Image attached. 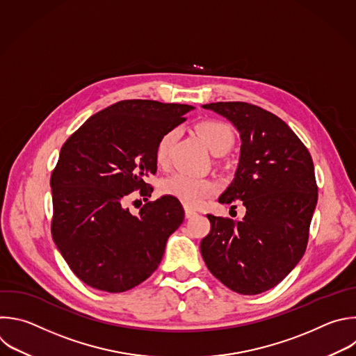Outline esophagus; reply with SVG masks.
<instances>
[{"mask_svg":"<svg viewBox=\"0 0 356 356\" xmlns=\"http://www.w3.org/2000/svg\"><path fill=\"white\" fill-rule=\"evenodd\" d=\"M184 213H186V218H191V216L197 215V211L191 209V208H184Z\"/></svg>","mask_w":356,"mask_h":356,"instance_id":"1","label":"esophagus"}]
</instances>
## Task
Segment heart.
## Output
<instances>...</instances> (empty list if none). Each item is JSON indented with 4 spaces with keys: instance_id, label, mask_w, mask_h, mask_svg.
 <instances>
[{
    "instance_id": "heart-1",
    "label": "heart",
    "mask_w": 356,
    "mask_h": 356,
    "mask_svg": "<svg viewBox=\"0 0 356 356\" xmlns=\"http://www.w3.org/2000/svg\"><path fill=\"white\" fill-rule=\"evenodd\" d=\"M195 131L205 145L216 155L226 152L234 141L230 126L220 120H202L195 124ZM175 137V130H168L158 138L154 155L159 166H165L168 163ZM216 190L218 184L212 179L191 177L183 173L172 175L165 179L161 186L162 194L175 197L186 207L191 208L198 207L207 197L215 194Z\"/></svg>"
}]
</instances>
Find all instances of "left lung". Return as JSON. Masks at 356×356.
Masks as SVG:
<instances>
[{"mask_svg": "<svg viewBox=\"0 0 356 356\" xmlns=\"http://www.w3.org/2000/svg\"><path fill=\"white\" fill-rule=\"evenodd\" d=\"M202 107L225 115L241 134L239 166L219 202L241 200L246 215L233 220L208 213L211 230L201 241V256L225 286L257 295L280 284L305 254L317 202L313 161L271 111L246 102Z\"/></svg>", "mask_w": 356, "mask_h": 356, "instance_id": "left-lung-1", "label": "left lung"}]
</instances>
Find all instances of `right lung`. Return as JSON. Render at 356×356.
I'll return each mask as SVG.
<instances>
[{"label": "right lung", "instance_id": "add662e5", "mask_svg": "<svg viewBox=\"0 0 356 356\" xmlns=\"http://www.w3.org/2000/svg\"><path fill=\"white\" fill-rule=\"evenodd\" d=\"M193 106L130 99L93 114L63 144L50 177L51 236L72 273L86 285L126 292L158 268L169 236L184 220L175 197L148 201L155 144L186 120ZM136 193H134V191ZM147 202L137 216L133 194Z\"/></svg>", "mask_w": 356, "mask_h": 356}]
</instances>
